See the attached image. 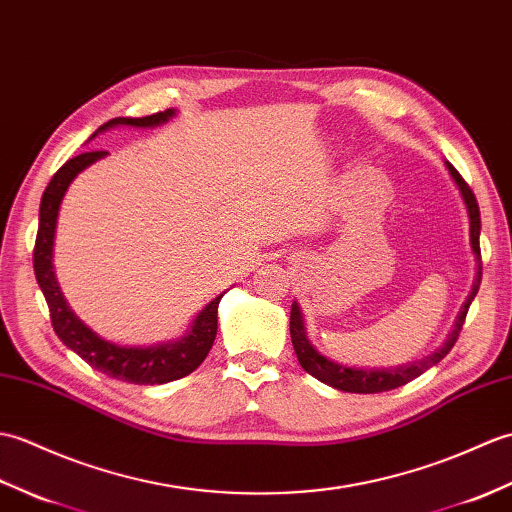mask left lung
<instances>
[{
  "mask_svg": "<svg viewBox=\"0 0 512 512\" xmlns=\"http://www.w3.org/2000/svg\"><path fill=\"white\" fill-rule=\"evenodd\" d=\"M447 168L449 173L453 177V181H456L460 192H462V199L464 203H467V210H469V219H471V247H473V254L480 258V208H478V199H475L473 190L469 188L467 181L462 179V175L458 173L456 168H453L449 162H447ZM480 265H482V258H480ZM480 280H482V267L478 271V280H475L473 285V291L469 295L467 304H464V309L460 311L458 315V322H456V328H453L451 335L447 337L445 346H442L440 350H436L434 355L425 357L423 361H414V363H407V366H399V368H388V370H359V368H346L342 366V363H335L331 359L322 357L320 352H317L309 339H306V333H304V322H302V313L298 309V304L291 306V322H289V328H291V344H293V350L295 355H298V361L300 366L311 374V377H315L317 381H322L326 385H331V388H337L342 392H355V394H377V392H388V390H394V388H401V385L410 383L412 379L420 377L427 368L436 366V363L447 357V352L453 348V344L458 342L460 337V331L464 326V320H467V311L469 306L475 298V293H478L480 289Z\"/></svg>",
  "mask_w": 512,
  "mask_h": 512,
  "instance_id": "8db88e82",
  "label": "left lung"
}]
</instances>
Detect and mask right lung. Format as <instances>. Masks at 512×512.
I'll return each instance as SVG.
<instances>
[{
  "instance_id": "add662e5",
  "label": "right lung",
  "mask_w": 512,
  "mask_h": 512,
  "mask_svg": "<svg viewBox=\"0 0 512 512\" xmlns=\"http://www.w3.org/2000/svg\"><path fill=\"white\" fill-rule=\"evenodd\" d=\"M173 111H157L153 116L144 118H113L100 127L107 129L113 124H131V127H155V124L166 122ZM107 151H89L81 153L67 160L54 177L50 179L48 188H45L41 197L39 208V230L37 241H34L32 263H34V276H37L39 287L45 295L50 309V320L54 333L59 335L61 342L72 348L78 357L85 359L89 366L98 372L107 374L111 379L127 381L135 385H153V383H168L186 377L192 370H197L217 337V309L221 302L214 298L206 309L199 313V317L192 324L190 333L173 344H160L151 348H127L116 346L105 339L98 337L92 328H87L67 306L63 293L56 285L54 269H52V245H54V230H56V217H59V206L65 195L70 181L81 173L83 168L100 160Z\"/></svg>"
}]
</instances>
